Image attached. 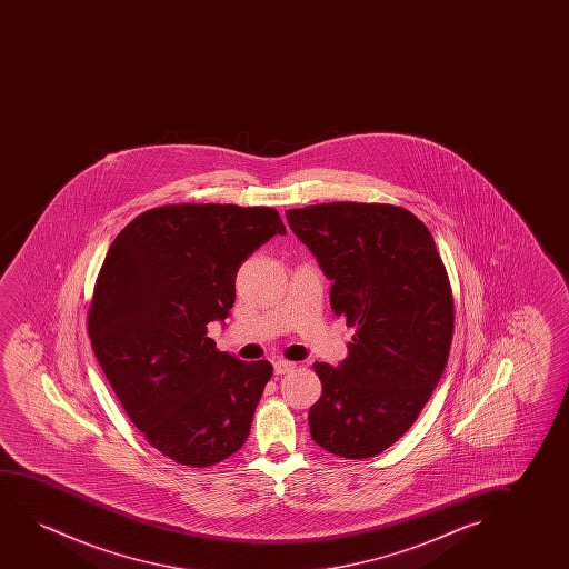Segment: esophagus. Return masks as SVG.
I'll return each instance as SVG.
<instances>
[{
	"label": "esophagus",
	"instance_id": "obj_1",
	"mask_svg": "<svg viewBox=\"0 0 569 569\" xmlns=\"http://www.w3.org/2000/svg\"><path fill=\"white\" fill-rule=\"evenodd\" d=\"M293 367H296V363L288 361V359H276V361H273V371H276V375L289 373Z\"/></svg>",
	"mask_w": 569,
	"mask_h": 569
}]
</instances>
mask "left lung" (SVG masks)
Wrapping results in <instances>:
<instances>
[{
  "label": "left lung",
  "instance_id": "1",
  "mask_svg": "<svg viewBox=\"0 0 569 569\" xmlns=\"http://www.w3.org/2000/svg\"><path fill=\"white\" fill-rule=\"evenodd\" d=\"M286 218L335 281L332 311L356 327L340 366H312L322 395L309 410L311 437L343 459H369L412 428L443 375L451 281L428 227L405 208L330 202Z\"/></svg>",
  "mask_w": 569,
  "mask_h": 569
}]
</instances>
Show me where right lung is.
Segmentation results:
<instances>
[{"mask_svg":"<svg viewBox=\"0 0 569 569\" xmlns=\"http://www.w3.org/2000/svg\"><path fill=\"white\" fill-rule=\"evenodd\" d=\"M273 234V208L171 203L118 233L87 312L94 356L133 426L184 467L239 451L273 367L219 351L211 320L227 319L242 262Z\"/></svg>","mask_w":569,"mask_h":569,"instance_id":"add662e5","label":"right lung"}]
</instances>
